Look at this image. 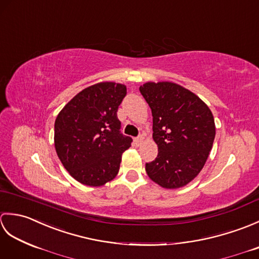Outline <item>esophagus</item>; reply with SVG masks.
<instances>
[{
  "label": "esophagus",
  "instance_id": "esophagus-1",
  "mask_svg": "<svg viewBox=\"0 0 259 259\" xmlns=\"http://www.w3.org/2000/svg\"><path fill=\"white\" fill-rule=\"evenodd\" d=\"M142 141H144V136H142V135H139L138 137H136V138H135V144L137 146H139Z\"/></svg>",
  "mask_w": 259,
  "mask_h": 259
}]
</instances>
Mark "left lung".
Instances as JSON below:
<instances>
[{
  "label": "left lung",
  "instance_id": "1",
  "mask_svg": "<svg viewBox=\"0 0 259 259\" xmlns=\"http://www.w3.org/2000/svg\"><path fill=\"white\" fill-rule=\"evenodd\" d=\"M140 93L152 113V137L158 156L146 163L151 180L163 188H179L205 164L216 128L210 109L195 93L172 82H147Z\"/></svg>",
  "mask_w": 259,
  "mask_h": 259
}]
</instances>
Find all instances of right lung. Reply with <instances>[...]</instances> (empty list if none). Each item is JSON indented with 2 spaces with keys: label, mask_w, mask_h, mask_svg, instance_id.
<instances>
[{
  "label": "right lung",
  "mask_w": 259,
  "mask_h": 259,
  "mask_svg": "<svg viewBox=\"0 0 259 259\" xmlns=\"http://www.w3.org/2000/svg\"><path fill=\"white\" fill-rule=\"evenodd\" d=\"M126 88L101 82L79 92L58 114L54 146L64 168L79 183L97 187L117 176L131 137L121 133L117 111Z\"/></svg>",
  "instance_id": "obj_1"
}]
</instances>
